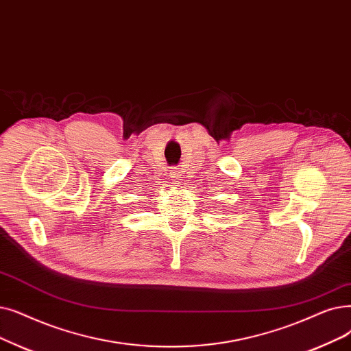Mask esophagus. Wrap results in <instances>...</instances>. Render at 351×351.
Wrapping results in <instances>:
<instances>
[{"label": "esophagus", "mask_w": 351, "mask_h": 351, "mask_svg": "<svg viewBox=\"0 0 351 351\" xmlns=\"http://www.w3.org/2000/svg\"><path fill=\"white\" fill-rule=\"evenodd\" d=\"M182 171L179 169V167H173V169L171 171V178H172V180H175L176 184H179V180H182Z\"/></svg>", "instance_id": "34e87169"}]
</instances>
